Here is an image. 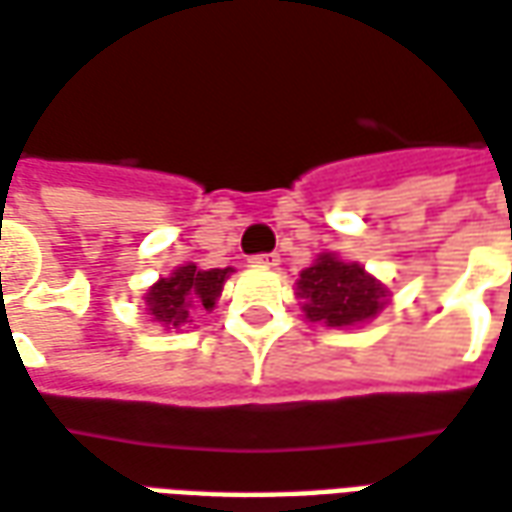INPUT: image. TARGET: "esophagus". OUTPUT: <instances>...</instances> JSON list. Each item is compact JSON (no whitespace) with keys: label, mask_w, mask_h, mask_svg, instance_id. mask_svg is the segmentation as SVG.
Returning <instances> with one entry per match:
<instances>
[{"label":"esophagus","mask_w":512,"mask_h":512,"mask_svg":"<svg viewBox=\"0 0 512 512\" xmlns=\"http://www.w3.org/2000/svg\"><path fill=\"white\" fill-rule=\"evenodd\" d=\"M249 263L257 268H277L280 266V255L277 252H263V255H252Z\"/></svg>","instance_id":"obj_1"}]
</instances>
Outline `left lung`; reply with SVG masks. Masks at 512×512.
Here are the masks:
<instances>
[{
	"mask_svg": "<svg viewBox=\"0 0 512 512\" xmlns=\"http://www.w3.org/2000/svg\"><path fill=\"white\" fill-rule=\"evenodd\" d=\"M299 296L305 316L327 327H352L374 318L385 305V288L368 277L363 266L321 255L299 274Z\"/></svg>",
	"mask_w": 512,
	"mask_h": 512,
	"instance_id": "8db88e82",
	"label": "left lung"
}]
</instances>
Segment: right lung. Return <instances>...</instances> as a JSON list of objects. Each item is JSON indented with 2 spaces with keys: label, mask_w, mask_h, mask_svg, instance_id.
Segmentation results:
<instances>
[{
  "label": "right lung",
  "mask_w": 512,
  "mask_h": 512,
  "mask_svg": "<svg viewBox=\"0 0 512 512\" xmlns=\"http://www.w3.org/2000/svg\"><path fill=\"white\" fill-rule=\"evenodd\" d=\"M232 268H210L202 271L194 263L180 266L171 277H163L155 282L146 293V305L155 321L163 327H180L188 321L191 307H210L216 305V296L221 293V285L227 280Z\"/></svg>",
  "instance_id": "obj_1"
}]
</instances>
